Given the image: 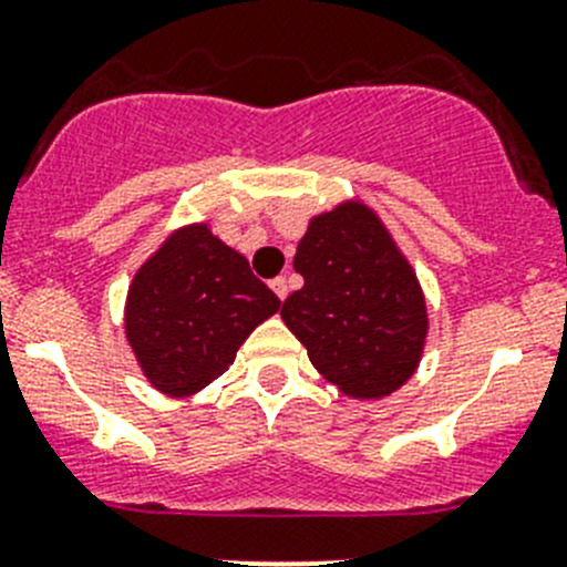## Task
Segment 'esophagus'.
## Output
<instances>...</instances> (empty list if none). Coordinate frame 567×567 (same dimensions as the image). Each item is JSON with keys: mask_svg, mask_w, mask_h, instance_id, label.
Masks as SVG:
<instances>
[{"mask_svg": "<svg viewBox=\"0 0 567 567\" xmlns=\"http://www.w3.org/2000/svg\"><path fill=\"white\" fill-rule=\"evenodd\" d=\"M271 290H274V293H277V296H279V299H282V301H285V296H288V282H285V279H282V277L271 279Z\"/></svg>", "mask_w": 567, "mask_h": 567, "instance_id": "1", "label": "esophagus"}]
</instances>
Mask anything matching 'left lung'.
<instances>
[{
    "label": "left lung",
    "mask_w": 567,
    "mask_h": 567,
    "mask_svg": "<svg viewBox=\"0 0 567 567\" xmlns=\"http://www.w3.org/2000/svg\"><path fill=\"white\" fill-rule=\"evenodd\" d=\"M293 268L305 288L285 299L282 321L324 380L355 400H380L416 372L425 293L372 206L343 200L310 218Z\"/></svg>",
    "instance_id": "8db88e82"
}]
</instances>
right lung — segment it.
Segmentation results:
<instances>
[{"label": "right lung", "instance_id": "1", "mask_svg": "<svg viewBox=\"0 0 567 567\" xmlns=\"http://www.w3.org/2000/svg\"><path fill=\"white\" fill-rule=\"evenodd\" d=\"M282 301L209 224L173 231L140 266L125 299V338L142 374L167 396H193L235 363L254 327Z\"/></svg>", "mask_w": 567, "mask_h": 567}]
</instances>
